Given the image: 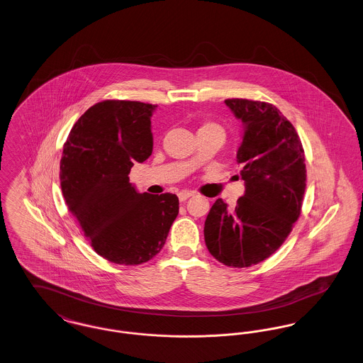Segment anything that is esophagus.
Listing matches in <instances>:
<instances>
[{"instance_id":"esophagus-1","label":"esophagus","mask_w":363,"mask_h":363,"mask_svg":"<svg viewBox=\"0 0 363 363\" xmlns=\"http://www.w3.org/2000/svg\"><path fill=\"white\" fill-rule=\"evenodd\" d=\"M193 196V193L191 191H186V190H184V191H179L178 193V199H179V201H185V200H188L189 197Z\"/></svg>"}]
</instances>
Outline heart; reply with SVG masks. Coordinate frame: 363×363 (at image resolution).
I'll use <instances>...</instances> for the list:
<instances>
[{
  "label": "heart",
  "mask_w": 363,
  "mask_h": 363,
  "mask_svg": "<svg viewBox=\"0 0 363 363\" xmlns=\"http://www.w3.org/2000/svg\"><path fill=\"white\" fill-rule=\"evenodd\" d=\"M207 130H220V132H223L219 125L212 123V122H206V123L201 125V128L199 129V133H200V132H207Z\"/></svg>",
  "instance_id": "b5f03b06"
}]
</instances>
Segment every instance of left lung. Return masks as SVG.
I'll list each match as a JSON object with an SVG mask.
<instances>
[{"label":"left lung","instance_id":"8db88e82","mask_svg":"<svg viewBox=\"0 0 363 363\" xmlns=\"http://www.w3.org/2000/svg\"><path fill=\"white\" fill-rule=\"evenodd\" d=\"M243 126L237 162L245 194L235 208L218 199L204 225L209 253L227 267L268 259L293 230L306 188L305 154L298 133L274 104L225 99Z\"/></svg>","mask_w":363,"mask_h":363}]
</instances>
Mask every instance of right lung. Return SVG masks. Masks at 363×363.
Returning <instances> with one entry per match:
<instances>
[{
	"mask_svg": "<svg viewBox=\"0 0 363 363\" xmlns=\"http://www.w3.org/2000/svg\"><path fill=\"white\" fill-rule=\"evenodd\" d=\"M155 104L104 101L70 130L60 166L62 196L94 250L114 264L138 265L164 246L179 201L173 193H138L133 164L154 148Z\"/></svg>",
	"mask_w": 363,
	"mask_h": 363,
	"instance_id": "1",
	"label": "right lung"
}]
</instances>
